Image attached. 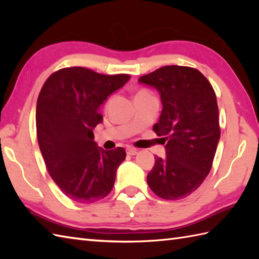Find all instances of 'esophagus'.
I'll use <instances>...</instances> for the list:
<instances>
[{"instance_id": "34e87169", "label": "esophagus", "mask_w": 259, "mask_h": 259, "mask_svg": "<svg viewBox=\"0 0 259 259\" xmlns=\"http://www.w3.org/2000/svg\"><path fill=\"white\" fill-rule=\"evenodd\" d=\"M126 153H128L129 156H135L138 153V149H136V148H128V149H126Z\"/></svg>"}]
</instances>
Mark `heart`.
I'll return each instance as SVG.
<instances>
[{
    "instance_id": "b5f03b06",
    "label": "heart",
    "mask_w": 259,
    "mask_h": 259,
    "mask_svg": "<svg viewBox=\"0 0 259 259\" xmlns=\"http://www.w3.org/2000/svg\"><path fill=\"white\" fill-rule=\"evenodd\" d=\"M150 93L148 92L147 90H140V91H138V93H137L136 95V97H140V96H149ZM108 103H109V100L106 102V107L108 106Z\"/></svg>"
}]
</instances>
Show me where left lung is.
Instances as JSON below:
<instances>
[{
  "instance_id": "8db88e82",
  "label": "left lung",
  "mask_w": 259,
  "mask_h": 259,
  "mask_svg": "<svg viewBox=\"0 0 259 259\" xmlns=\"http://www.w3.org/2000/svg\"><path fill=\"white\" fill-rule=\"evenodd\" d=\"M138 81L160 93L162 111L153 131L166 142L167 156L155 157L147 183L162 199H183L212 166L221 138L216 93L201 72L180 65H166Z\"/></svg>"
}]
</instances>
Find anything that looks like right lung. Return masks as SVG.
Returning a JSON list of instances; mask_svg holds the SVG:
<instances>
[{
    "mask_svg": "<svg viewBox=\"0 0 259 259\" xmlns=\"http://www.w3.org/2000/svg\"><path fill=\"white\" fill-rule=\"evenodd\" d=\"M130 79L82 67L64 68L43 84L36 103V137L49 174L63 194L80 203L102 199L112 190L125 150H103L93 129L99 108Z\"/></svg>",
    "mask_w": 259,
    "mask_h": 259,
    "instance_id": "1",
    "label": "right lung"
}]
</instances>
